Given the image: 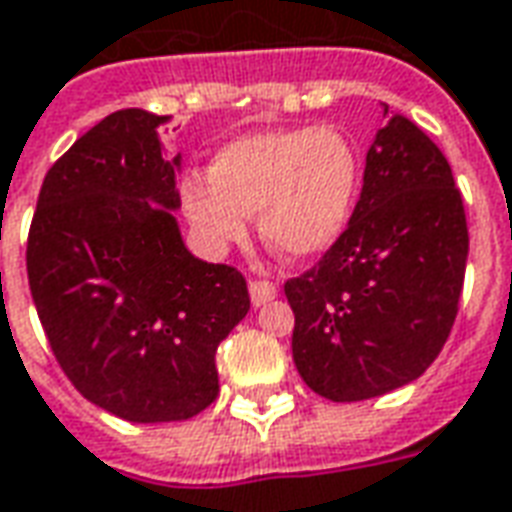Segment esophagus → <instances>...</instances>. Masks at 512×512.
I'll return each instance as SVG.
<instances>
[{
  "label": "esophagus",
  "mask_w": 512,
  "mask_h": 512,
  "mask_svg": "<svg viewBox=\"0 0 512 512\" xmlns=\"http://www.w3.org/2000/svg\"><path fill=\"white\" fill-rule=\"evenodd\" d=\"M277 296V285L274 282H266V280H252L249 282V299H252V305L260 307L271 302Z\"/></svg>",
  "instance_id": "1"
}]
</instances>
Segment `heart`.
Masks as SVG:
<instances>
[{
    "label": "heart",
    "mask_w": 512,
    "mask_h": 512,
    "mask_svg": "<svg viewBox=\"0 0 512 512\" xmlns=\"http://www.w3.org/2000/svg\"><path fill=\"white\" fill-rule=\"evenodd\" d=\"M360 177V152L341 130H255L221 146L207 180L182 185V213L213 255L241 244L257 213L263 244L305 263L330 252L346 232Z\"/></svg>",
    "instance_id": "heart-1"
}]
</instances>
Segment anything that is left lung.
Segmentation results:
<instances>
[{
    "instance_id": "obj_1",
    "label": "left lung",
    "mask_w": 512,
    "mask_h": 512,
    "mask_svg": "<svg viewBox=\"0 0 512 512\" xmlns=\"http://www.w3.org/2000/svg\"><path fill=\"white\" fill-rule=\"evenodd\" d=\"M466 260L452 169L413 121L393 113L368 146L346 232L318 266L285 282L302 380L332 402L418 380L455 324Z\"/></svg>"
}]
</instances>
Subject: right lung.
Returning a JSON list of instances; mask_svg holds the SVG:
<instances>
[{
  "mask_svg": "<svg viewBox=\"0 0 512 512\" xmlns=\"http://www.w3.org/2000/svg\"><path fill=\"white\" fill-rule=\"evenodd\" d=\"M171 116L116 110L46 174L27 277L74 388L135 424L185 421L219 396L216 349L249 313L246 280L185 246Z\"/></svg>",
  "mask_w": 512,
  "mask_h": 512,
  "instance_id": "1",
  "label": "right lung"
}]
</instances>
